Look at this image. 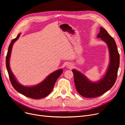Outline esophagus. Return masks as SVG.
<instances>
[{"label":"esophagus","mask_w":125,"mask_h":125,"mask_svg":"<svg viewBox=\"0 0 125 125\" xmlns=\"http://www.w3.org/2000/svg\"><path fill=\"white\" fill-rule=\"evenodd\" d=\"M66 67H67L68 68L71 69L73 67V64L71 63H67V64Z\"/></svg>","instance_id":"esophagus-1"}]
</instances>
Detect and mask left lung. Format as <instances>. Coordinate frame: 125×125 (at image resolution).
Segmentation results:
<instances>
[{"mask_svg": "<svg viewBox=\"0 0 125 125\" xmlns=\"http://www.w3.org/2000/svg\"><path fill=\"white\" fill-rule=\"evenodd\" d=\"M97 37L105 42L108 48L109 62L106 73L100 80L93 82L80 71L73 69L76 89L81 95L86 98L99 97L113 87L117 75L120 65V55L114 39L102 27Z\"/></svg>", "mask_w": 125, "mask_h": 125, "instance_id": "left-lung-1", "label": "left lung"}]
</instances>
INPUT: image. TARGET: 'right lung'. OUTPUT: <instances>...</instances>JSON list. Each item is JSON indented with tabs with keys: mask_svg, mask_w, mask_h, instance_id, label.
Listing matches in <instances>:
<instances>
[{
	"mask_svg": "<svg viewBox=\"0 0 125 125\" xmlns=\"http://www.w3.org/2000/svg\"><path fill=\"white\" fill-rule=\"evenodd\" d=\"M19 33L17 37L11 41L8 49L7 55L6 57V66L7 69L10 80L12 87L19 93L32 99H41L47 96L52 91L54 85L58 77L63 73V69H60L54 71L49 75L45 79L37 84L33 86H25L20 83L16 78L13 74L10 66V60L12 45L18 40L20 36Z\"/></svg>",
	"mask_w": 125,
	"mask_h": 125,
	"instance_id": "add662e5",
	"label": "right lung"
}]
</instances>
